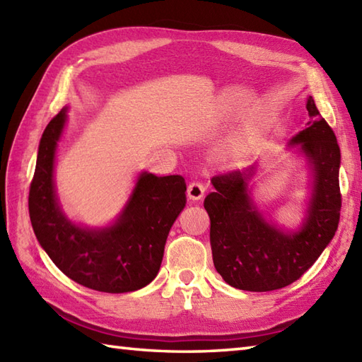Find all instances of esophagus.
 <instances>
[{
	"instance_id": "esophagus-1",
	"label": "esophagus",
	"mask_w": 362,
	"mask_h": 362,
	"mask_svg": "<svg viewBox=\"0 0 362 362\" xmlns=\"http://www.w3.org/2000/svg\"><path fill=\"white\" fill-rule=\"evenodd\" d=\"M187 193H188L189 201H193V202L201 201V199L205 194V187L202 185V183H199V182H191L189 185H188Z\"/></svg>"
}]
</instances>
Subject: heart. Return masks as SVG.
<instances>
[{"instance_id": "obj_1", "label": "heart", "mask_w": 362, "mask_h": 362, "mask_svg": "<svg viewBox=\"0 0 362 362\" xmlns=\"http://www.w3.org/2000/svg\"><path fill=\"white\" fill-rule=\"evenodd\" d=\"M218 163L227 168H240L245 165L250 158V148L249 144L243 141H232L226 146H222L221 149L214 153Z\"/></svg>"}]
</instances>
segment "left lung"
<instances>
[{
  "instance_id": "8db88e82",
  "label": "left lung",
  "mask_w": 362,
  "mask_h": 362,
  "mask_svg": "<svg viewBox=\"0 0 362 362\" xmlns=\"http://www.w3.org/2000/svg\"><path fill=\"white\" fill-rule=\"evenodd\" d=\"M310 121L292 136L289 148L302 152L311 169V196L297 230H284L266 219L252 199L249 182L258 168L211 179L213 193L204 206L210 216L213 263L230 286L266 292L298 280L325 250L341 216V149L320 117L314 99L306 103Z\"/></svg>"
}]
</instances>
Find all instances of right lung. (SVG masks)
<instances>
[{"instance_id":"add662e5","label":"right lung","mask_w":362,"mask_h":362,"mask_svg":"<svg viewBox=\"0 0 362 362\" xmlns=\"http://www.w3.org/2000/svg\"><path fill=\"white\" fill-rule=\"evenodd\" d=\"M66 109L46 126L29 189V216L43 250L60 271L82 286L121 294L144 288L158 274L166 238L187 204L182 175H138L113 224L78 226L66 218L54 185V160Z\"/></svg>"}]
</instances>
